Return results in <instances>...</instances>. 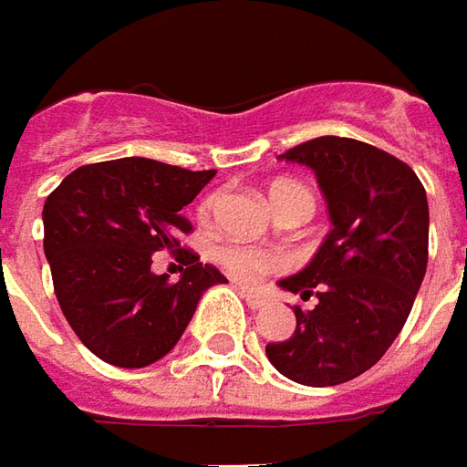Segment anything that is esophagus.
Here are the masks:
<instances>
[{
  "mask_svg": "<svg viewBox=\"0 0 467 467\" xmlns=\"http://www.w3.org/2000/svg\"><path fill=\"white\" fill-rule=\"evenodd\" d=\"M239 293H241V298L246 300V306H249V308H262V306L267 303L265 296H262L259 290H252V287H241Z\"/></svg>",
  "mask_w": 467,
  "mask_h": 467,
  "instance_id": "34e87169",
  "label": "esophagus"
}]
</instances>
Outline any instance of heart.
Wrapping results in <instances>:
<instances>
[{"instance_id": "1", "label": "heart", "mask_w": 467, "mask_h": 467, "mask_svg": "<svg viewBox=\"0 0 467 467\" xmlns=\"http://www.w3.org/2000/svg\"><path fill=\"white\" fill-rule=\"evenodd\" d=\"M270 200L272 205L277 211L287 215L293 211H314V195L306 184L293 182V180H277V182L270 187ZM218 205V195H211L200 213L208 218ZM213 256L215 262L223 267V270L236 277L241 283H252L262 275H270V272H277L285 267V254L283 252H275V249H265V246H249V244H218L213 249Z\"/></svg>"}]
</instances>
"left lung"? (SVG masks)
<instances>
[{"instance_id": "obj_1", "label": "left lung", "mask_w": 467, "mask_h": 467, "mask_svg": "<svg viewBox=\"0 0 467 467\" xmlns=\"http://www.w3.org/2000/svg\"><path fill=\"white\" fill-rule=\"evenodd\" d=\"M280 159L314 169L331 231L280 280L316 306H296L293 337L267 344V358L300 386H339L370 370L411 314L430 254L427 192L401 159L355 139L321 136Z\"/></svg>"}]
</instances>
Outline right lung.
I'll return each instance as SVG.
<instances>
[{"instance_id": "right-lung-1", "label": "right lung", "mask_w": 467, "mask_h": 467, "mask_svg": "<svg viewBox=\"0 0 467 467\" xmlns=\"http://www.w3.org/2000/svg\"><path fill=\"white\" fill-rule=\"evenodd\" d=\"M215 169L190 171L128 156L74 169L46 197L43 249L53 290L81 344L115 368H146L180 342L200 296L226 277L202 265L180 236L182 215ZM156 251L185 265L169 284L150 270Z\"/></svg>"}]
</instances>
